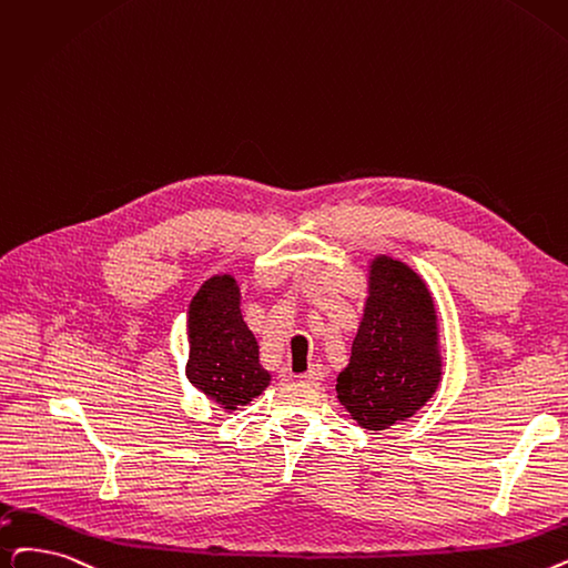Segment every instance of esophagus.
I'll use <instances>...</instances> for the list:
<instances>
[{
	"instance_id": "1",
	"label": "esophagus",
	"mask_w": 568,
	"mask_h": 568,
	"mask_svg": "<svg viewBox=\"0 0 568 568\" xmlns=\"http://www.w3.org/2000/svg\"><path fill=\"white\" fill-rule=\"evenodd\" d=\"M302 383H306V385H320L325 381V368H323V364H313L306 374H302V376H297Z\"/></svg>"
}]
</instances>
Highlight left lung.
Instances as JSON below:
<instances>
[{"label":"left lung","mask_w":568,"mask_h":568,"mask_svg":"<svg viewBox=\"0 0 568 568\" xmlns=\"http://www.w3.org/2000/svg\"><path fill=\"white\" fill-rule=\"evenodd\" d=\"M438 383L432 294L410 266L378 255L368 271V300L351 364L336 378V397L359 427L383 432L420 410Z\"/></svg>","instance_id":"obj_1"}]
</instances>
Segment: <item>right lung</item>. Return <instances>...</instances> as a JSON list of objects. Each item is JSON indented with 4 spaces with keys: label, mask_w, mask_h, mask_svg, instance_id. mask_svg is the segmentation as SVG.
<instances>
[{
    "label": "right lung",
    "mask_w": 568,
    "mask_h": 568,
    "mask_svg": "<svg viewBox=\"0 0 568 568\" xmlns=\"http://www.w3.org/2000/svg\"><path fill=\"white\" fill-rule=\"evenodd\" d=\"M241 292L232 276H213L187 311V381L225 410L251 404L271 376L260 364V345L243 323Z\"/></svg>",
    "instance_id": "right-lung-1"
}]
</instances>
